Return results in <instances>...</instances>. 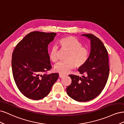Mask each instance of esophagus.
Segmentation results:
<instances>
[{
  "instance_id": "34e87169",
  "label": "esophagus",
  "mask_w": 124,
  "mask_h": 124,
  "mask_svg": "<svg viewBox=\"0 0 124 124\" xmlns=\"http://www.w3.org/2000/svg\"><path fill=\"white\" fill-rule=\"evenodd\" d=\"M64 76H65L64 75L62 74H59V77L60 78H62Z\"/></svg>"
}]
</instances>
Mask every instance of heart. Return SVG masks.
<instances>
[{"instance_id":"heart-1","label":"heart","mask_w":124,"mask_h":124,"mask_svg":"<svg viewBox=\"0 0 124 124\" xmlns=\"http://www.w3.org/2000/svg\"><path fill=\"white\" fill-rule=\"evenodd\" d=\"M59 44L62 50L68 52L66 56V62H59L54 67L55 72L62 74H66L75 67L80 68L87 62L88 57V50L82 46V44L74 37L67 36L59 41ZM58 48L53 46L50 52V58L55 62L57 61Z\"/></svg>"}]
</instances>
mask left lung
<instances>
[{"instance_id": "left-lung-1", "label": "left lung", "mask_w": 124, "mask_h": 124, "mask_svg": "<svg viewBox=\"0 0 124 124\" xmlns=\"http://www.w3.org/2000/svg\"><path fill=\"white\" fill-rule=\"evenodd\" d=\"M91 41V52L87 61L78 68L82 77L69 75L71 84L67 93L71 98L79 102L93 100L103 91L109 74L108 51L99 38L92 34H83Z\"/></svg>"}]
</instances>
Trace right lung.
I'll list each match as a JSON object with an SVG mask.
<instances>
[{
    "mask_svg": "<svg viewBox=\"0 0 124 124\" xmlns=\"http://www.w3.org/2000/svg\"><path fill=\"white\" fill-rule=\"evenodd\" d=\"M55 32L33 31L18 43L13 52L12 69L20 91L29 99L40 100L50 93L58 73L46 74L51 68L48 45Z\"/></svg>",
    "mask_w": 124,
    "mask_h": 124,
    "instance_id": "obj_1",
    "label": "right lung"
}]
</instances>
